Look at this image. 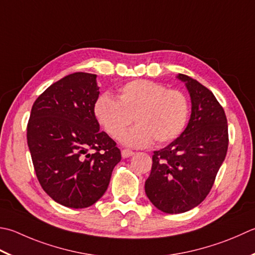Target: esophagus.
I'll return each instance as SVG.
<instances>
[{
    "label": "esophagus",
    "mask_w": 255,
    "mask_h": 255,
    "mask_svg": "<svg viewBox=\"0 0 255 255\" xmlns=\"http://www.w3.org/2000/svg\"><path fill=\"white\" fill-rule=\"evenodd\" d=\"M133 153H134V152H133L132 150H129V149H124V150H122V156H123V158H129V157H131Z\"/></svg>",
    "instance_id": "34e87169"
}]
</instances>
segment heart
I'll return each instance as SVG.
<instances>
[{"label":"heart","mask_w":255,"mask_h":255,"mask_svg":"<svg viewBox=\"0 0 255 255\" xmlns=\"http://www.w3.org/2000/svg\"><path fill=\"white\" fill-rule=\"evenodd\" d=\"M94 114L109 136L119 139L132 124L137 126L124 136L129 146L143 147L172 141L183 130L189 115L186 95L167 89L162 84L136 79L118 89L117 99L103 94L94 104Z\"/></svg>","instance_id":"1"}]
</instances>
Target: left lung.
<instances>
[{
	"label": "left lung",
	"mask_w": 255,
	"mask_h": 255,
	"mask_svg": "<svg viewBox=\"0 0 255 255\" xmlns=\"http://www.w3.org/2000/svg\"><path fill=\"white\" fill-rule=\"evenodd\" d=\"M191 97L187 128L167 147L153 151L144 191L164 213H182L200 204L210 192L227 156V116L210 89L179 74Z\"/></svg>",
	"instance_id": "left-lung-1"
}]
</instances>
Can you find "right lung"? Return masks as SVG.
<instances>
[{"mask_svg":"<svg viewBox=\"0 0 255 255\" xmlns=\"http://www.w3.org/2000/svg\"><path fill=\"white\" fill-rule=\"evenodd\" d=\"M96 75L74 73L52 84L34 102L27 144L43 190L67 208L91 207L106 192L122 153L99 130L94 104Z\"/></svg>","mask_w":255,"mask_h":255,"instance_id":"1","label":"right lung"}]
</instances>
